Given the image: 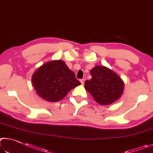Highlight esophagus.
I'll list each match as a JSON object with an SVG mask.
<instances>
[{"label": "esophagus", "instance_id": "esophagus-1", "mask_svg": "<svg viewBox=\"0 0 153 153\" xmlns=\"http://www.w3.org/2000/svg\"><path fill=\"white\" fill-rule=\"evenodd\" d=\"M80 81H81V82L82 84H83L84 82H85V79H82L80 80Z\"/></svg>", "mask_w": 153, "mask_h": 153}]
</instances>
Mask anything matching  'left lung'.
Segmentation results:
<instances>
[{
    "label": "left lung",
    "mask_w": 153,
    "mask_h": 153,
    "mask_svg": "<svg viewBox=\"0 0 153 153\" xmlns=\"http://www.w3.org/2000/svg\"><path fill=\"white\" fill-rule=\"evenodd\" d=\"M91 79L85 82V88L100 105H108L121 97L124 83L116 72L103 66L91 71Z\"/></svg>",
    "instance_id": "left-lung-1"
}]
</instances>
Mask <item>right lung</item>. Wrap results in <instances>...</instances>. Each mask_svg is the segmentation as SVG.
I'll return each instance as SVG.
<instances>
[{
    "label": "right lung",
    "instance_id": "1",
    "mask_svg": "<svg viewBox=\"0 0 153 153\" xmlns=\"http://www.w3.org/2000/svg\"><path fill=\"white\" fill-rule=\"evenodd\" d=\"M32 85L39 97L50 102H57L70 91L81 85L74 72L62 60L44 63L32 76Z\"/></svg>",
    "mask_w": 153,
    "mask_h": 153
}]
</instances>
